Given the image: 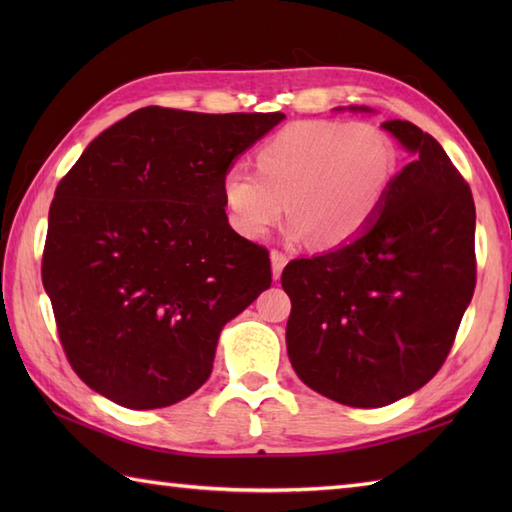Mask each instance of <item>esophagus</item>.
Instances as JSON below:
<instances>
[{
  "label": "esophagus",
  "mask_w": 512,
  "mask_h": 512,
  "mask_svg": "<svg viewBox=\"0 0 512 512\" xmlns=\"http://www.w3.org/2000/svg\"><path fill=\"white\" fill-rule=\"evenodd\" d=\"M270 262H273V277L277 279L281 275V270L288 264V255L281 253V250H273V253H270Z\"/></svg>",
  "instance_id": "34e87169"
}]
</instances>
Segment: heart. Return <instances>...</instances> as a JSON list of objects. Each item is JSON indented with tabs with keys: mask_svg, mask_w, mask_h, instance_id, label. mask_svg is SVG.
I'll use <instances>...</instances> for the list:
<instances>
[{
	"mask_svg": "<svg viewBox=\"0 0 512 512\" xmlns=\"http://www.w3.org/2000/svg\"><path fill=\"white\" fill-rule=\"evenodd\" d=\"M257 171L231 165L222 176L228 222L262 239L290 211L292 237L314 246L354 242L383 209L398 151L385 129L367 121H301L257 149Z\"/></svg>",
	"mask_w": 512,
	"mask_h": 512,
	"instance_id": "1",
	"label": "heart"
}]
</instances>
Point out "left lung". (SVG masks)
Instances as JSON below:
<instances>
[{
  "instance_id": "8db88e82",
  "label": "left lung",
  "mask_w": 512,
  "mask_h": 512,
  "mask_svg": "<svg viewBox=\"0 0 512 512\" xmlns=\"http://www.w3.org/2000/svg\"><path fill=\"white\" fill-rule=\"evenodd\" d=\"M363 110L367 107H352ZM413 156L363 235L292 259L286 345L297 376L347 407H385L427 385L475 290V202L433 136L383 123Z\"/></svg>"
}]
</instances>
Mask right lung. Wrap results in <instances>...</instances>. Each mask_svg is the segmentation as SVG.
I'll return each mask as SVG.
<instances>
[{
	"mask_svg": "<svg viewBox=\"0 0 512 512\" xmlns=\"http://www.w3.org/2000/svg\"><path fill=\"white\" fill-rule=\"evenodd\" d=\"M281 118L143 107L61 178L41 279L85 385L158 409L206 383L222 328L273 281L268 250L228 224L222 176Z\"/></svg>",
	"mask_w": 512,
	"mask_h": 512,
	"instance_id": "right-lung-1",
	"label": "right lung"
}]
</instances>
